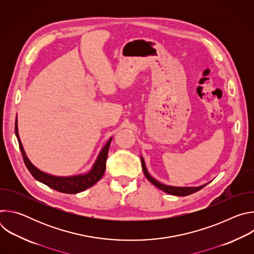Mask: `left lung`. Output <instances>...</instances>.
Returning <instances> with one entry per match:
<instances>
[{
  "instance_id": "obj_1",
  "label": "left lung",
  "mask_w": 254,
  "mask_h": 254,
  "mask_svg": "<svg viewBox=\"0 0 254 254\" xmlns=\"http://www.w3.org/2000/svg\"><path fill=\"white\" fill-rule=\"evenodd\" d=\"M140 161H141V167H142V171L146 178L150 181V182L156 186L157 188L161 189L162 191L170 194V195H175V196H188L190 194H193L199 190H201L202 188H204L207 184H204L202 186H198V187H176V186H168V185H164L162 183H160L159 181H157L156 179H154L148 172L146 164H144V161L142 159V157L140 156Z\"/></svg>"
}]
</instances>
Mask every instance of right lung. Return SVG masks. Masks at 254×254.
<instances>
[{"mask_svg":"<svg viewBox=\"0 0 254 254\" xmlns=\"http://www.w3.org/2000/svg\"><path fill=\"white\" fill-rule=\"evenodd\" d=\"M15 133L18 138L19 142V147L22 153V157L24 160V163L31 173V175L37 180L39 182L45 184L46 186L61 192V193H66V194H76L79 192H82L90 187H92L95 183H97L98 181L102 178L104 171H105V164H106V159H107V154H108V149H110L111 146V141L113 137L107 140L105 143V146L102 148V150L99 152L92 168L90 171H88L85 174H79V175H74V176H67V177H60V176H54L50 175L48 173H45L38 169L36 166L32 164V162L29 160L27 157L23 144L21 142L20 136H19V131H18V121L16 118V123H15Z\"/></svg>","mask_w":254,"mask_h":254,"instance_id":"right-lung-1","label":"right lung"}]
</instances>
